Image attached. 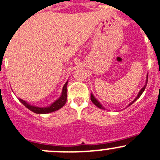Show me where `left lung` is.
<instances>
[{"mask_svg": "<svg viewBox=\"0 0 160 160\" xmlns=\"http://www.w3.org/2000/svg\"><path fill=\"white\" fill-rule=\"evenodd\" d=\"M147 83H148V79H147V80H146V83H145V86H144L143 87V88H142V90H141V91H139V93H138V96H137V97H136V98L135 99H134V101H136V100H137V99L139 97H140V96L141 95H142V93H143V91H145V88H146V85H147ZM91 102H93V103H94V105H96V106H97V107H98V108H102V109H103V107H102V105H101V104L100 103H99V102H98V101H97V99H96L95 98H94V95H93V94H91ZM134 101H133V102H131V104H130V105H131V104H132V103H134Z\"/></svg>", "mask_w": 160, "mask_h": 160, "instance_id": "1", "label": "left lung"}]
</instances>
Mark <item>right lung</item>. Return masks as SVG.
<instances>
[{
    "label": "right lung",
    "mask_w": 160,
    "mask_h": 160,
    "mask_svg": "<svg viewBox=\"0 0 160 160\" xmlns=\"http://www.w3.org/2000/svg\"><path fill=\"white\" fill-rule=\"evenodd\" d=\"M68 81L65 83V85L63 86L62 89V95L58 100L55 101L52 105H51L49 107H44V108H41V107H36L33 105H30L28 103H26L25 101H23L22 99H19L20 102L25 105L27 108H29V110H31L33 112L37 113V114H45V113H49L52 112H55L56 110L59 109L62 107L64 106V105L66 104V100H67V91H66V87H67Z\"/></svg>",
    "instance_id": "add662e5"
}]
</instances>
